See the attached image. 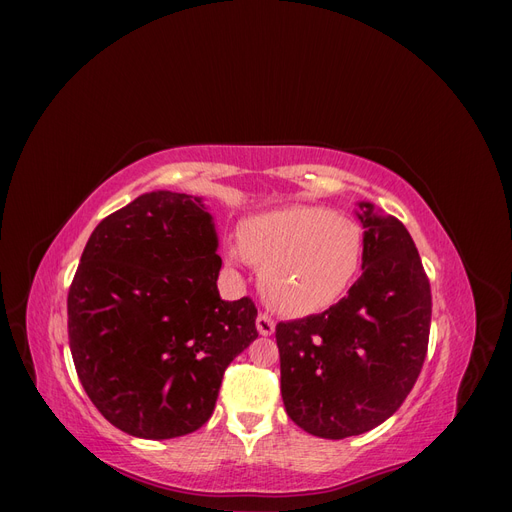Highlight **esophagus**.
<instances>
[{
    "mask_svg": "<svg viewBox=\"0 0 512 512\" xmlns=\"http://www.w3.org/2000/svg\"><path fill=\"white\" fill-rule=\"evenodd\" d=\"M256 329H258V333L260 335H273V331H275V320L269 316V314H265V312H260L258 314V318H256Z\"/></svg>",
    "mask_w": 512,
    "mask_h": 512,
    "instance_id": "esophagus-1",
    "label": "esophagus"
}]
</instances>
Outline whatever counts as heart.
I'll list each match as a JSON object with an SVG mask.
<instances>
[{
    "label": "heart",
    "mask_w": 512,
    "mask_h": 512,
    "mask_svg": "<svg viewBox=\"0 0 512 512\" xmlns=\"http://www.w3.org/2000/svg\"><path fill=\"white\" fill-rule=\"evenodd\" d=\"M232 256L260 269L262 294L277 312L309 316L335 305L359 277L365 232L350 215L294 205L247 220Z\"/></svg>",
    "instance_id": "heart-1"
}]
</instances>
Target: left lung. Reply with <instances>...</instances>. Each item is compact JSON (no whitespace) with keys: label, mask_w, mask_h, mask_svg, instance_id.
<instances>
[{"label":"left lung","mask_w":512,"mask_h":512,"mask_svg":"<svg viewBox=\"0 0 512 512\" xmlns=\"http://www.w3.org/2000/svg\"><path fill=\"white\" fill-rule=\"evenodd\" d=\"M361 207L363 275L348 297L275 327L286 412L329 440L359 436L393 416L429 344L431 286L410 232L393 215Z\"/></svg>","instance_id":"left-lung-1"}]
</instances>
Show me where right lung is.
<instances>
[{
	"instance_id": "1",
	"label": "right lung",
	"mask_w": 512,
	"mask_h": 512,
	"mask_svg": "<svg viewBox=\"0 0 512 512\" xmlns=\"http://www.w3.org/2000/svg\"><path fill=\"white\" fill-rule=\"evenodd\" d=\"M218 237L200 198L151 192L104 218L68 290V339L108 423L179 438L213 414L224 371L258 337L250 297L222 301Z\"/></svg>"
}]
</instances>
